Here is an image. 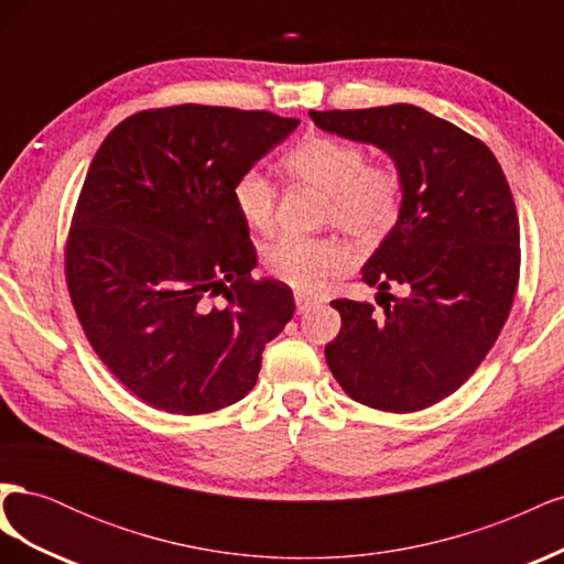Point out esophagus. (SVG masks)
<instances>
[{
	"label": "esophagus",
	"instance_id": "esophagus-1",
	"mask_svg": "<svg viewBox=\"0 0 564 564\" xmlns=\"http://www.w3.org/2000/svg\"><path fill=\"white\" fill-rule=\"evenodd\" d=\"M294 299H296V311H299V313L311 311V308H315V305L322 303L317 296H308V294H301V292H296Z\"/></svg>",
	"mask_w": 564,
	"mask_h": 564
}]
</instances>
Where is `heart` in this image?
Here are the masks:
<instances>
[{"mask_svg": "<svg viewBox=\"0 0 564 564\" xmlns=\"http://www.w3.org/2000/svg\"><path fill=\"white\" fill-rule=\"evenodd\" d=\"M284 169L294 178L327 193L324 220L352 235L360 245H379L398 226L404 207V181L392 164H371L367 152L332 135H308L286 152ZM235 207L256 232H270L278 220V185L249 169L232 185ZM352 261L336 237L282 235L265 249V270L299 289L319 292Z\"/></svg>", "mask_w": 564, "mask_h": 564, "instance_id": "heart-1", "label": "heart"}]
</instances>
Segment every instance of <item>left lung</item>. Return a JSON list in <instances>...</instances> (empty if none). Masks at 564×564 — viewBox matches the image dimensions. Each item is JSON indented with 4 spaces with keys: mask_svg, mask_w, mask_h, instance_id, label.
<instances>
[{
    "mask_svg": "<svg viewBox=\"0 0 564 564\" xmlns=\"http://www.w3.org/2000/svg\"><path fill=\"white\" fill-rule=\"evenodd\" d=\"M313 122L388 152L404 181L398 226L362 282L383 313L336 299L340 332L324 357L355 402L419 412L468 381L508 319L520 280V224L494 152L423 108L311 110ZM401 289L402 297L384 292Z\"/></svg>",
    "mask_w": 564,
    "mask_h": 564,
    "instance_id": "obj_1",
    "label": "left lung"
}]
</instances>
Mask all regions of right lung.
<instances>
[{"instance_id":"right-lung-1","label":"right lung","mask_w":564,"mask_h":564,"mask_svg":"<svg viewBox=\"0 0 564 564\" xmlns=\"http://www.w3.org/2000/svg\"><path fill=\"white\" fill-rule=\"evenodd\" d=\"M299 127L218 106L143 110L100 143L65 245V280L91 348L145 404L209 414L256 386L294 317L284 282L253 280L232 185Z\"/></svg>"}]
</instances>
